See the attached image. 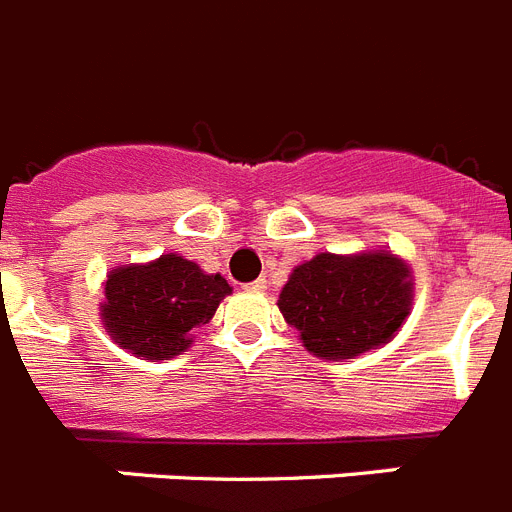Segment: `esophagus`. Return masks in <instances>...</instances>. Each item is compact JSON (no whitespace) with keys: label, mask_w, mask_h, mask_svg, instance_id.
Here are the masks:
<instances>
[{"label":"esophagus","mask_w":512,"mask_h":512,"mask_svg":"<svg viewBox=\"0 0 512 512\" xmlns=\"http://www.w3.org/2000/svg\"><path fill=\"white\" fill-rule=\"evenodd\" d=\"M248 290H251V292H264L266 290V279L259 277V279H256V282H251V285H248Z\"/></svg>","instance_id":"34e87169"}]
</instances>
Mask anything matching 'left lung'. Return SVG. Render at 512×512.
I'll list each match as a JSON object with an SVG mask.
<instances>
[{
    "instance_id": "obj_1",
    "label": "left lung",
    "mask_w": 512,
    "mask_h": 512,
    "mask_svg": "<svg viewBox=\"0 0 512 512\" xmlns=\"http://www.w3.org/2000/svg\"><path fill=\"white\" fill-rule=\"evenodd\" d=\"M412 298V272L391 251L318 253L292 269L277 305L308 352L352 360L391 342Z\"/></svg>"
}]
</instances>
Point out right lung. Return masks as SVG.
<instances>
[{"mask_svg": "<svg viewBox=\"0 0 512 512\" xmlns=\"http://www.w3.org/2000/svg\"><path fill=\"white\" fill-rule=\"evenodd\" d=\"M230 285L220 274H204L194 261L165 253L150 264L113 269L106 279L103 326L119 347L147 360L186 352L191 329L209 323Z\"/></svg>", "mask_w": 512, "mask_h": 512, "instance_id": "right-lung-1", "label": "right lung"}]
</instances>
